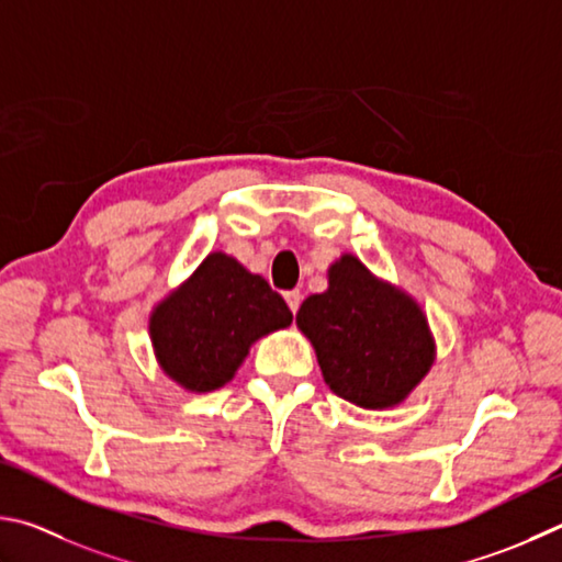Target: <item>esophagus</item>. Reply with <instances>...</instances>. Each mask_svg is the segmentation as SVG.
I'll return each instance as SVG.
<instances>
[{
    "label": "esophagus",
    "mask_w": 562,
    "mask_h": 562,
    "mask_svg": "<svg viewBox=\"0 0 562 562\" xmlns=\"http://www.w3.org/2000/svg\"><path fill=\"white\" fill-rule=\"evenodd\" d=\"M283 299H286L291 313H293V316H296L299 306H301V291H286V293H283Z\"/></svg>",
    "instance_id": "obj_1"
}]
</instances>
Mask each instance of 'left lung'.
<instances>
[{
	"label": "left lung",
	"instance_id": "obj_1",
	"mask_svg": "<svg viewBox=\"0 0 562 562\" xmlns=\"http://www.w3.org/2000/svg\"><path fill=\"white\" fill-rule=\"evenodd\" d=\"M330 286L303 301L299 328L316 348L326 385L358 407H392L427 375L435 356L425 313L380 283L356 256L330 266Z\"/></svg>",
	"mask_w": 562,
	"mask_h": 562
}]
</instances>
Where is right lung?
Segmentation results:
<instances>
[{
  "label": "right lung",
  "instance_id": "1",
  "mask_svg": "<svg viewBox=\"0 0 562 562\" xmlns=\"http://www.w3.org/2000/svg\"><path fill=\"white\" fill-rule=\"evenodd\" d=\"M291 321L286 301L261 276L216 251L155 308L150 336L167 375L192 392H212L232 380L256 338Z\"/></svg>",
  "mask_w": 562,
  "mask_h": 562
}]
</instances>
